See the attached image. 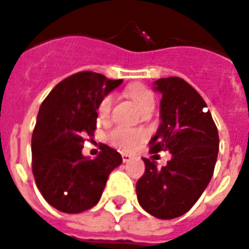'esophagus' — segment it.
Instances as JSON below:
<instances>
[{"mask_svg": "<svg viewBox=\"0 0 249 249\" xmlns=\"http://www.w3.org/2000/svg\"><path fill=\"white\" fill-rule=\"evenodd\" d=\"M130 156L129 154H126V153H123V161L124 162H128V161H130Z\"/></svg>", "mask_w": 249, "mask_h": 249, "instance_id": "34e87169", "label": "esophagus"}]
</instances>
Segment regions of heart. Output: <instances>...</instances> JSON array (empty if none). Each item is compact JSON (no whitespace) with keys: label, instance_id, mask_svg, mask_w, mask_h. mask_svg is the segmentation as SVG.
<instances>
[{"label":"heart","instance_id":"b5f03b06","mask_svg":"<svg viewBox=\"0 0 249 249\" xmlns=\"http://www.w3.org/2000/svg\"><path fill=\"white\" fill-rule=\"evenodd\" d=\"M126 93L134 104L139 107L141 112L150 109L154 106L153 93L143 86H133V87L128 88ZM112 104H113L112 95H106L101 99L99 107H97V113H99V117L101 120H106L109 117ZM143 136H145V133L142 130L128 128V126H116L108 133L107 139L112 145H115L117 148L123 149V150H130L143 139Z\"/></svg>","mask_w":249,"mask_h":249}]
</instances>
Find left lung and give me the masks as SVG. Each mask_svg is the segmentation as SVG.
<instances>
[{
    "instance_id": "8db88e82",
    "label": "left lung",
    "mask_w": 249,
    "mask_h": 249,
    "mask_svg": "<svg viewBox=\"0 0 249 249\" xmlns=\"http://www.w3.org/2000/svg\"><path fill=\"white\" fill-rule=\"evenodd\" d=\"M162 93L161 120L149 141L150 153H171L166 166L143 158L145 173L137 181L139 202L160 219L186 213L199 199L213 177L219 150L218 128L206 103L189 83L178 76L154 82ZM153 156V157H154Z\"/></svg>"
}]
</instances>
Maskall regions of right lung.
Returning a JSON list of instances; mask_svg holds the SVG:
<instances>
[{"mask_svg": "<svg viewBox=\"0 0 249 249\" xmlns=\"http://www.w3.org/2000/svg\"><path fill=\"white\" fill-rule=\"evenodd\" d=\"M121 82L92 71L73 73L58 83L40 106L31 137V169L43 198L62 213L93 207L110 171L123 162L120 153L107 145L95 160L82 154L84 140L96 130L99 103Z\"/></svg>", "mask_w": 249, "mask_h": 249, "instance_id": "1", "label": "right lung"}]
</instances>
